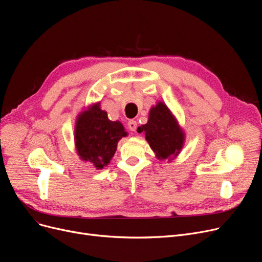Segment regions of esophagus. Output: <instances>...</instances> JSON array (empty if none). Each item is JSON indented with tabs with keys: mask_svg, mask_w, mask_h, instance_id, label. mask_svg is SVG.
I'll return each mask as SVG.
<instances>
[{
	"mask_svg": "<svg viewBox=\"0 0 262 262\" xmlns=\"http://www.w3.org/2000/svg\"><path fill=\"white\" fill-rule=\"evenodd\" d=\"M127 125H128L129 130H132V132H135L136 129H137V122H136L135 120H129Z\"/></svg>",
	"mask_w": 262,
	"mask_h": 262,
	"instance_id": "34e87169",
	"label": "esophagus"
}]
</instances>
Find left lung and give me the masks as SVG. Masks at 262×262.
Returning <instances> with one entry per match:
<instances>
[{
	"label": "left lung",
	"mask_w": 262,
	"mask_h": 262,
	"mask_svg": "<svg viewBox=\"0 0 262 262\" xmlns=\"http://www.w3.org/2000/svg\"><path fill=\"white\" fill-rule=\"evenodd\" d=\"M137 130L145 134L146 141L159 159L177 156L184 143L183 132L164 103L151 108L149 121Z\"/></svg>",
	"instance_id": "obj_1"
}]
</instances>
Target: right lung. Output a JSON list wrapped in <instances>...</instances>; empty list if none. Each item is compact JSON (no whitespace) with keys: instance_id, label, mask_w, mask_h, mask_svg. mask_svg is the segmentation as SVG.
Masks as SVG:
<instances>
[{"instance_id":"1","label":"right lung","mask_w":262,"mask_h":262,"mask_svg":"<svg viewBox=\"0 0 262 262\" xmlns=\"http://www.w3.org/2000/svg\"><path fill=\"white\" fill-rule=\"evenodd\" d=\"M126 136L120 122L108 119L107 112L96 104L77 119L75 140L77 152L83 161L97 169L109 164L117 150L118 141Z\"/></svg>"}]
</instances>
